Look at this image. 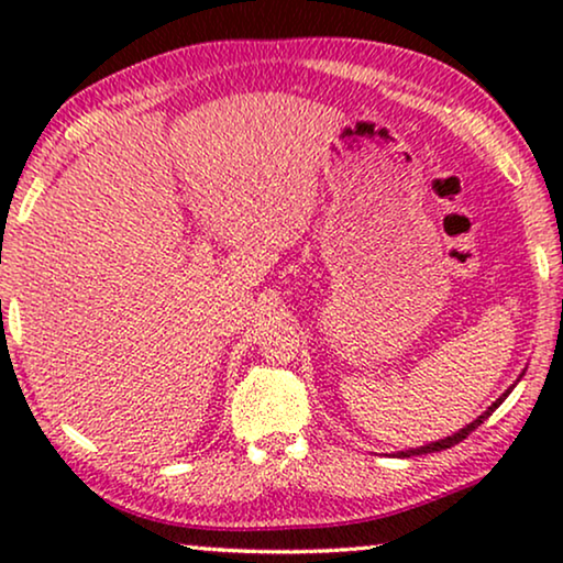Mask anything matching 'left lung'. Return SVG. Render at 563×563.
I'll list each match as a JSON object with an SVG mask.
<instances>
[{
  "label": "left lung",
  "instance_id": "obj_1",
  "mask_svg": "<svg viewBox=\"0 0 563 563\" xmlns=\"http://www.w3.org/2000/svg\"><path fill=\"white\" fill-rule=\"evenodd\" d=\"M507 395H510V391H505V395H503V397H499V399H497V402H495V405H492L487 412H484V415H479V418H476L474 422H468V426H466V428H461V430H459V433H453V435H449V438H443V441H435V443L420 445V449H412V451H402V456H420V453H435V451H445V449H451V445H456V443H461V441H464V438H466V435H472V433H474V430H476V428H479V426H482V422H484V420H487V418H489V415L497 410V407H499V405H503V402H505V397H507Z\"/></svg>",
  "mask_w": 563,
  "mask_h": 563
}]
</instances>
